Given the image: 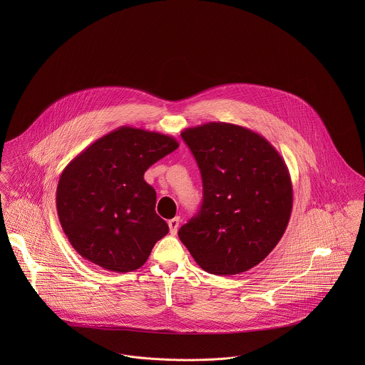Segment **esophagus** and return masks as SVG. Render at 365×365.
Masks as SVG:
<instances>
[{
	"instance_id": "1",
	"label": "esophagus",
	"mask_w": 365,
	"mask_h": 365,
	"mask_svg": "<svg viewBox=\"0 0 365 365\" xmlns=\"http://www.w3.org/2000/svg\"><path fill=\"white\" fill-rule=\"evenodd\" d=\"M178 226H180V217H173V219L168 220V227H170V233L171 235L177 233Z\"/></svg>"
}]
</instances>
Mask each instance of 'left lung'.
Instances as JSON below:
<instances>
[{
    "label": "left lung",
    "mask_w": 365,
    "mask_h": 365,
    "mask_svg": "<svg viewBox=\"0 0 365 365\" xmlns=\"http://www.w3.org/2000/svg\"><path fill=\"white\" fill-rule=\"evenodd\" d=\"M181 138L201 170L204 201L178 230L197 264L236 275L278 245L292 212V181L275 148L259 133L226 122L187 128Z\"/></svg>",
    "instance_id": "1"
}]
</instances>
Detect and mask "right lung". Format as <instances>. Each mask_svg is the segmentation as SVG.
<instances>
[{
  "mask_svg": "<svg viewBox=\"0 0 365 365\" xmlns=\"http://www.w3.org/2000/svg\"><path fill=\"white\" fill-rule=\"evenodd\" d=\"M178 146L173 136L120 126L64 167L56 208L83 259L113 272L135 271L148 261L168 225L157 215L156 191L143 175Z\"/></svg>",
  "mask_w": 365,
  "mask_h": 365,
  "instance_id": "add662e5",
  "label": "right lung"
}]
</instances>
